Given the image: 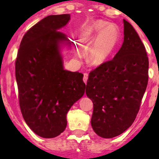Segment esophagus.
I'll use <instances>...</instances> for the list:
<instances>
[{
	"mask_svg": "<svg viewBox=\"0 0 159 159\" xmlns=\"http://www.w3.org/2000/svg\"><path fill=\"white\" fill-rule=\"evenodd\" d=\"M88 79H89V75L88 74H84V78H83V81H84V82L85 83V84H87V81H88Z\"/></svg>",
	"mask_w": 159,
	"mask_h": 159,
	"instance_id": "obj_1",
	"label": "esophagus"
}]
</instances>
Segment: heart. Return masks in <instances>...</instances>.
Listing matches in <instances>:
<instances>
[{
    "mask_svg": "<svg viewBox=\"0 0 159 159\" xmlns=\"http://www.w3.org/2000/svg\"><path fill=\"white\" fill-rule=\"evenodd\" d=\"M120 38V31L114 24L104 20H95L90 25L81 38L82 47L89 46L88 57L92 65L99 66L105 64L115 51Z\"/></svg>",
    "mask_w": 159,
    "mask_h": 159,
    "instance_id": "obj_1",
    "label": "heart"
}]
</instances>
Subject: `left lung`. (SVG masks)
<instances>
[{
  "label": "left lung",
  "instance_id": "left-lung-1",
  "mask_svg": "<svg viewBox=\"0 0 159 159\" xmlns=\"http://www.w3.org/2000/svg\"><path fill=\"white\" fill-rule=\"evenodd\" d=\"M124 42L112 60L89 74L86 94L93 102L94 132L111 139L134 122L146 90L148 58L132 25L124 19Z\"/></svg>",
  "mask_w": 159,
  "mask_h": 159
}]
</instances>
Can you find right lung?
I'll return each instance as SVG.
<instances>
[{
    "instance_id": "right-lung-1",
    "label": "right lung",
    "mask_w": 159,
    "mask_h": 159,
    "mask_svg": "<svg viewBox=\"0 0 159 159\" xmlns=\"http://www.w3.org/2000/svg\"><path fill=\"white\" fill-rule=\"evenodd\" d=\"M70 14L50 15L24 35L15 61L22 115L36 134L51 139L65 131L67 113L84 94V75L65 70L61 49L70 46L59 31Z\"/></svg>"
}]
</instances>
